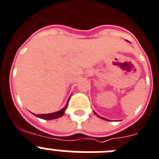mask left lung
<instances>
[{"label": "left lung", "instance_id": "8db88e82", "mask_svg": "<svg viewBox=\"0 0 159 159\" xmlns=\"http://www.w3.org/2000/svg\"><path fill=\"white\" fill-rule=\"evenodd\" d=\"M94 113H95V115H97V113H95V112H94ZM97 116H98V115H97ZM98 117H100V118H102V119H104V120H107V119H106V118H104V117H100V116H98Z\"/></svg>", "mask_w": 159, "mask_h": 159}]
</instances>
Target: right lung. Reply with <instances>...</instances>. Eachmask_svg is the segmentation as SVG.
Masks as SVG:
<instances>
[{
  "instance_id": "obj_1",
  "label": "right lung",
  "mask_w": 159,
  "mask_h": 159,
  "mask_svg": "<svg viewBox=\"0 0 159 159\" xmlns=\"http://www.w3.org/2000/svg\"><path fill=\"white\" fill-rule=\"evenodd\" d=\"M67 106H68V104H66L65 106L61 109V110L57 111V112H55V113H47V114H34L36 117H40V118H42V119L45 120H51V119H55V118H59V117H62V116L64 115V111L65 109H67Z\"/></svg>"
}]
</instances>
